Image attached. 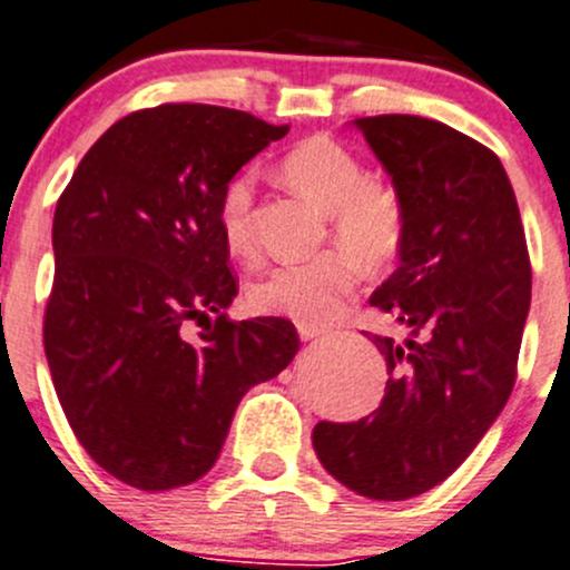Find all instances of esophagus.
<instances>
[{
  "label": "esophagus",
  "instance_id": "obj_1",
  "mask_svg": "<svg viewBox=\"0 0 570 570\" xmlns=\"http://www.w3.org/2000/svg\"><path fill=\"white\" fill-rule=\"evenodd\" d=\"M297 333L303 341H314V337L324 333V327H316V324H297Z\"/></svg>",
  "mask_w": 570,
  "mask_h": 570
}]
</instances>
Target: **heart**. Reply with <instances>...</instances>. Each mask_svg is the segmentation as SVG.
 Returning <instances> with one entry per match:
<instances>
[{"instance_id": "obj_1", "label": "heart", "mask_w": 570, "mask_h": 570, "mask_svg": "<svg viewBox=\"0 0 570 570\" xmlns=\"http://www.w3.org/2000/svg\"><path fill=\"white\" fill-rule=\"evenodd\" d=\"M286 189L311 199L330 214V229L343 252L318 259L281 265L262 275L248 289V303L267 316L297 324H327L341 314L360 284V265L384 267L405 243V199L386 180L367 178L360 156L333 137H308L278 161ZM218 227L227 248L240 259L256 254L254 180L237 173L218 197Z\"/></svg>"}]
</instances>
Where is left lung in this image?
Instances as JSON below:
<instances>
[{"label":"left lung","instance_id":"left-lung-1","mask_svg":"<svg viewBox=\"0 0 570 570\" xmlns=\"http://www.w3.org/2000/svg\"><path fill=\"white\" fill-rule=\"evenodd\" d=\"M354 124L405 199L400 267L371 297L405 337L373 335L390 373L384 400L360 422H318L314 449L356 495L405 500L452 476L503 411L533 273L490 148L422 116Z\"/></svg>","mask_w":570,"mask_h":570}]
</instances>
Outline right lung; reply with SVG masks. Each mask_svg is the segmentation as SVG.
Here are the masks:
<instances>
[{
	"label": "right lung",
	"mask_w": 570,
	"mask_h": 570,
	"mask_svg": "<svg viewBox=\"0 0 570 570\" xmlns=\"http://www.w3.org/2000/svg\"><path fill=\"white\" fill-rule=\"evenodd\" d=\"M286 132L216 105L135 110L56 203L48 367L80 446L124 484L161 492L205 476L240 397L295 360L292 322L227 316L237 284L218 227L227 180ZM203 317L200 341L186 342L183 324Z\"/></svg>",
	"instance_id": "add662e5"
}]
</instances>
